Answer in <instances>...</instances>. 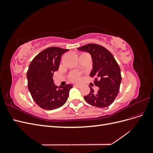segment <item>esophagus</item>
Returning a JSON list of instances; mask_svg holds the SVG:
<instances>
[{
    "mask_svg": "<svg viewBox=\"0 0 153 153\" xmlns=\"http://www.w3.org/2000/svg\"><path fill=\"white\" fill-rule=\"evenodd\" d=\"M75 86L76 87H80L81 85H80V84H75Z\"/></svg>",
    "mask_w": 153,
    "mask_h": 153,
    "instance_id": "34e87169",
    "label": "esophagus"
}]
</instances>
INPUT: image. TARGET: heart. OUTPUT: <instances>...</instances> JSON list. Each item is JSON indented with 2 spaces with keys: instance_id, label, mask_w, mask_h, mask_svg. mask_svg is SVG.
Here are the masks:
<instances>
[{
  "instance_id": "b5f03b06",
  "label": "heart",
  "mask_w": 153,
  "mask_h": 153,
  "mask_svg": "<svg viewBox=\"0 0 153 153\" xmlns=\"http://www.w3.org/2000/svg\"><path fill=\"white\" fill-rule=\"evenodd\" d=\"M72 78L75 80H79V76L76 75V74H74V75H73V76H72Z\"/></svg>"
}]
</instances>
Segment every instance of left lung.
Masks as SVG:
<instances>
[{
    "label": "left lung",
    "mask_w": 153,
    "mask_h": 153,
    "mask_svg": "<svg viewBox=\"0 0 153 153\" xmlns=\"http://www.w3.org/2000/svg\"><path fill=\"white\" fill-rule=\"evenodd\" d=\"M91 54L92 70L90 76H96L94 84L99 87L97 92L90 87V93L84 98L91 105L105 108L112 104L116 98L121 82V69L113 55L103 47L88 44L77 48Z\"/></svg>",
    "instance_id": "8db88e82"
}]
</instances>
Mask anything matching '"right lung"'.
I'll return each instance as SVG.
<instances>
[{"mask_svg": "<svg viewBox=\"0 0 153 153\" xmlns=\"http://www.w3.org/2000/svg\"><path fill=\"white\" fill-rule=\"evenodd\" d=\"M69 50L49 47L38 54L31 61L27 73L28 89L36 103L45 110H54L62 106L73 87L71 84L57 87L53 75L59 69L62 55Z\"/></svg>", "mask_w": 153, "mask_h": 153, "instance_id": "add662e5", "label": "right lung"}]
</instances>
